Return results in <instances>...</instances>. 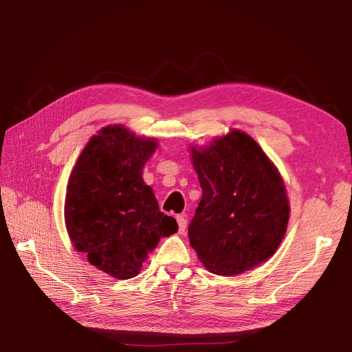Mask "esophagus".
<instances>
[{"mask_svg": "<svg viewBox=\"0 0 352 352\" xmlns=\"http://www.w3.org/2000/svg\"><path fill=\"white\" fill-rule=\"evenodd\" d=\"M177 222H178V233H184L186 227H188V221H186L184 214H178L177 216Z\"/></svg>", "mask_w": 352, "mask_h": 352, "instance_id": "esophagus-1", "label": "esophagus"}]
</instances>
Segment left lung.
Segmentation results:
<instances>
[{
  "instance_id": "obj_1",
  "label": "left lung",
  "mask_w": 352,
  "mask_h": 352,
  "mask_svg": "<svg viewBox=\"0 0 352 352\" xmlns=\"http://www.w3.org/2000/svg\"><path fill=\"white\" fill-rule=\"evenodd\" d=\"M203 198L189 241L208 271L237 275L274 256L287 230L283 178L252 138L239 130L190 148Z\"/></svg>"
}]
</instances>
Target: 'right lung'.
I'll use <instances>...</instances> for the list:
<instances>
[{"label": "right lung", "mask_w": 352, "mask_h": 352, "mask_svg": "<svg viewBox=\"0 0 352 352\" xmlns=\"http://www.w3.org/2000/svg\"><path fill=\"white\" fill-rule=\"evenodd\" d=\"M155 148L154 139L109 125L87 142L69 177L65 222L74 248L113 278L136 276L160 239L178 230L142 178Z\"/></svg>", "instance_id": "right-lung-1"}]
</instances>
